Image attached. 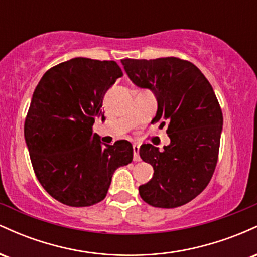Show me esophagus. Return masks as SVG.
Instances as JSON below:
<instances>
[{
	"instance_id": "34e87169",
	"label": "esophagus",
	"mask_w": 257,
	"mask_h": 257,
	"mask_svg": "<svg viewBox=\"0 0 257 257\" xmlns=\"http://www.w3.org/2000/svg\"><path fill=\"white\" fill-rule=\"evenodd\" d=\"M139 150H140V147H139L138 145H133V152H134V161L135 162L140 161V156H139Z\"/></svg>"
}]
</instances>
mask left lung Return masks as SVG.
<instances>
[{
	"label": "left lung",
	"instance_id": "obj_1",
	"mask_svg": "<svg viewBox=\"0 0 257 257\" xmlns=\"http://www.w3.org/2000/svg\"><path fill=\"white\" fill-rule=\"evenodd\" d=\"M120 61L133 83L153 91L158 110L152 123H167L170 138L164 151L151 144L140 147L141 159L155 173L139 193L155 208H178L196 198L213 178L223 123L220 104L190 61L175 57Z\"/></svg>",
	"mask_w": 257,
	"mask_h": 257
}]
</instances>
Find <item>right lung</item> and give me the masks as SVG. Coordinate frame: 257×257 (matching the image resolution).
<instances>
[{"label":"right lung","instance_id":"right-lung-1","mask_svg":"<svg viewBox=\"0 0 257 257\" xmlns=\"http://www.w3.org/2000/svg\"><path fill=\"white\" fill-rule=\"evenodd\" d=\"M123 72L113 60L73 58L43 75L32 95L24 137L36 178L65 205L90 206L107 194L117 168L133 161V146L102 145L93 133L102 99Z\"/></svg>","mask_w":257,"mask_h":257}]
</instances>
